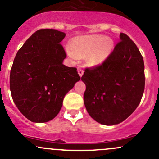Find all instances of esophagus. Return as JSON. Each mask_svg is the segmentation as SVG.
<instances>
[{
    "label": "esophagus",
    "mask_w": 159,
    "mask_h": 159,
    "mask_svg": "<svg viewBox=\"0 0 159 159\" xmlns=\"http://www.w3.org/2000/svg\"><path fill=\"white\" fill-rule=\"evenodd\" d=\"M78 74H79V75L80 76H82L83 75V73H84V71H83V70L81 69V68H80V67H78Z\"/></svg>",
    "instance_id": "esophagus-1"
}]
</instances>
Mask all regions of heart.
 I'll return each instance as SVG.
<instances>
[{
    "label": "heart",
    "mask_w": 159,
    "mask_h": 159,
    "mask_svg": "<svg viewBox=\"0 0 159 159\" xmlns=\"http://www.w3.org/2000/svg\"><path fill=\"white\" fill-rule=\"evenodd\" d=\"M113 42L103 35H89L78 37L74 39L72 48H68L70 56L75 59L89 56V63L92 65L100 64L111 52Z\"/></svg>",
    "instance_id": "1"
}]
</instances>
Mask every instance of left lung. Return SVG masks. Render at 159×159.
<instances>
[{
    "label": "left lung",
    "instance_id": "8db88e82",
    "mask_svg": "<svg viewBox=\"0 0 159 159\" xmlns=\"http://www.w3.org/2000/svg\"><path fill=\"white\" fill-rule=\"evenodd\" d=\"M81 80L86 85L84 103L90 116L113 125L136 109L145 85L144 63L137 46L124 33L113 52L100 65L87 67Z\"/></svg>",
    "mask_w": 159,
    "mask_h": 159
}]
</instances>
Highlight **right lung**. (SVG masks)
I'll list each match as a JSON object with an SVG mask.
<instances>
[{"instance_id":"right-lung-1","label":"right lung","mask_w":159,"mask_h":159,"mask_svg":"<svg viewBox=\"0 0 159 159\" xmlns=\"http://www.w3.org/2000/svg\"><path fill=\"white\" fill-rule=\"evenodd\" d=\"M65 34L53 29L34 33L19 48L10 72L15 104L33 122L51 121L59 114L65 95L81 79L76 67L63 64Z\"/></svg>"}]
</instances>
